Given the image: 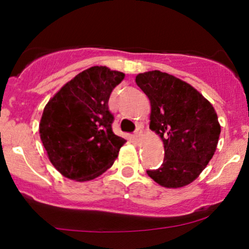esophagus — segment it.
Instances as JSON below:
<instances>
[{
  "instance_id": "obj_1",
  "label": "esophagus",
  "mask_w": 249,
  "mask_h": 249,
  "mask_svg": "<svg viewBox=\"0 0 249 249\" xmlns=\"http://www.w3.org/2000/svg\"><path fill=\"white\" fill-rule=\"evenodd\" d=\"M141 135H142V130L137 129L136 131H135V134H134V139L136 140V141H139L140 137H141Z\"/></svg>"
}]
</instances>
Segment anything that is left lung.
<instances>
[{
  "instance_id": "obj_1",
  "label": "left lung",
  "mask_w": 249,
  "mask_h": 249,
  "mask_svg": "<svg viewBox=\"0 0 249 249\" xmlns=\"http://www.w3.org/2000/svg\"><path fill=\"white\" fill-rule=\"evenodd\" d=\"M151 105L150 129L164 144V161L146 171L165 188H181L198 178L213 157L220 135L216 110L194 87L152 70L135 78Z\"/></svg>"
}]
</instances>
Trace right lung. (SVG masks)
<instances>
[{"mask_svg": "<svg viewBox=\"0 0 249 249\" xmlns=\"http://www.w3.org/2000/svg\"><path fill=\"white\" fill-rule=\"evenodd\" d=\"M124 73L94 66L76 75L46 104L39 124L52 165L68 179L84 182L112 166L127 142L112 130L108 109L113 89Z\"/></svg>", "mask_w": 249, "mask_h": 249, "instance_id": "add662e5", "label": "right lung"}]
</instances>
